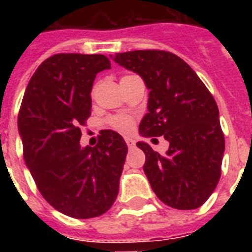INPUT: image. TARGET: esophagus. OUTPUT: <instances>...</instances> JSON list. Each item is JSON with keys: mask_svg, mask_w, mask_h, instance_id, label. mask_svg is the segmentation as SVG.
I'll use <instances>...</instances> for the list:
<instances>
[{"mask_svg": "<svg viewBox=\"0 0 252 252\" xmlns=\"http://www.w3.org/2000/svg\"><path fill=\"white\" fill-rule=\"evenodd\" d=\"M126 145H128V148H129V149H133L134 146H136V141H134L133 138L126 137Z\"/></svg>", "mask_w": 252, "mask_h": 252, "instance_id": "1", "label": "esophagus"}]
</instances>
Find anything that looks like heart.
Masks as SVG:
<instances>
[{
  "label": "heart",
  "mask_w": 252,
  "mask_h": 252,
  "mask_svg": "<svg viewBox=\"0 0 252 252\" xmlns=\"http://www.w3.org/2000/svg\"><path fill=\"white\" fill-rule=\"evenodd\" d=\"M108 124H110L114 129L123 132V133H129L133 130L134 120L128 115H114L108 119Z\"/></svg>",
  "instance_id": "heart-1"
}]
</instances>
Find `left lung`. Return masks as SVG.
I'll use <instances>...</instances> for the list:
<instances>
[{
    "label": "left lung",
    "instance_id": "left-lung-1",
    "mask_svg": "<svg viewBox=\"0 0 252 252\" xmlns=\"http://www.w3.org/2000/svg\"><path fill=\"white\" fill-rule=\"evenodd\" d=\"M112 59L137 73L149 89L140 134L163 136L170 144L167 152L159 154L149 144L137 142L145 153L144 172L152 189L175 209L201 207L217 187L225 152L215 98L195 70L171 52L132 51Z\"/></svg>",
    "mask_w": 252,
    "mask_h": 252
}]
</instances>
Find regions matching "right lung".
<instances>
[{
    "label": "right lung",
    "instance_id": "obj_1",
    "mask_svg": "<svg viewBox=\"0 0 252 252\" xmlns=\"http://www.w3.org/2000/svg\"><path fill=\"white\" fill-rule=\"evenodd\" d=\"M110 68L103 55H53L31 77L18 115L23 157L37 189L74 219L106 213L119 193L128 153L124 138L106 129L94 148L80 144L95 77Z\"/></svg>",
    "mask_w": 252,
    "mask_h": 252
}]
</instances>
